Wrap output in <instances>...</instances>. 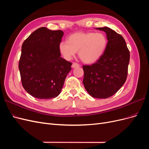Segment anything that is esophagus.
<instances>
[{
  "mask_svg": "<svg viewBox=\"0 0 149 149\" xmlns=\"http://www.w3.org/2000/svg\"><path fill=\"white\" fill-rule=\"evenodd\" d=\"M78 66H79V65L76 63H73L72 64V68H77Z\"/></svg>",
  "mask_w": 149,
  "mask_h": 149,
  "instance_id": "obj_1",
  "label": "esophagus"
}]
</instances>
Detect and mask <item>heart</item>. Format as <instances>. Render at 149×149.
<instances>
[{
  "mask_svg": "<svg viewBox=\"0 0 149 149\" xmlns=\"http://www.w3.org/2000/svg\"><path fill=\"white\" fill-rule=\"evenodd\" d=\"M107 45V39L103 33L77 32L71 35L68 42L61 41L58 48L66 60H70L76 52L85 63H93L102 56Z\"/></svg>",
  "mask_w": 149,
  "mask_h": 149,
  "instance_id": "obj_1",
  "label": "heart"
}]
</instances>
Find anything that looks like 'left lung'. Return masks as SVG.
<instances>
[{
  "mask_svg": "<svg viewBox=\"0 0 149 149\" xmlns=\"http://www.w3.org/2000/svg\"><path fill=\"white\" fill-rule=\"evenodd\" d=\"M96 29L106 32L107 45L96 63L83 66V83L90 96L106 99L114 95L125 82L130 53L123 36L107 26Z\"/></svg>",
  "mask_w": 149,
  "mask_h": 149,
  "instance_id": "1",
  "label": "left lung"
}]
</instances>
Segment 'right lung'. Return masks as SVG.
<instances>
[{"instance_id":"obj_1","label":"right lung","mask_w":149,"mask_h":149,"mask_svg":"<svg viewBox=\"0 0 149 149\" xmlns=\"http://www.w3.org/2000/svg\"><path fill=\"white\" fill-rule=\"evenodd\" d=\"M63 31L40 27L22 46L19 68L25 91L39 100H49L61 93L72 63L61 58L58 45Z\"/></svg>"}]
</instances>
